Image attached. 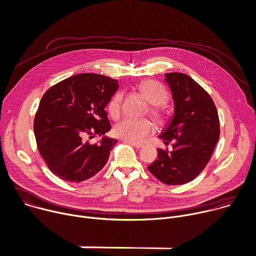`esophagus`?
Instances as JSON below:
<instances>
[{
    "label": "esophagus",
    "instance_id": "esophagus-1",
    "mask_svg": "<svg viewBox=\"0 0 256 256\" xmlns=\"http://www.w3.org/2000/svg\"><path fill=\"white\" fill-rule=\"evenodd\" d=\"M124 142L126 143H128V144H130L132 146H134V148H136V149H140V148H142L143 147V145H141V144H136V143H134V142H130V141H126L124 140Z\"/></svg>",
    "mask_w": 256,
    "mask_h": 256
}]
</instances>
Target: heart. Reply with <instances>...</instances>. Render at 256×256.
<instances>
[{
	"instance_id": "b5f03b06",
	"label": "heart",
	"mask_w": 256,
	"mask_h": 256,
	"mask_svg": "<svg viewBox=\"0 0 256 256\" xmlns=\"http://www.w3.org/2000/svg\"><path fill=\"white\" fill-rule=\"evenodd\" d=\"M138 88L146 99L155 105L151 112L156 120L161 118V113L158 106L164 105L168 100L166 90L154 80H144L138 86ZM124 95L122 92H118L111 97L108 102V111L113 118H118L122 113ZM154 130L153 124L148 120H136L126 118L114 126V134L116 136L122 138L126 141L134 143H143L147 138L151 136Z\"/></svg>"
}]
</instances>
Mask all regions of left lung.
<instances>
[{
  "label": "left lung",
  "mask_w": 256,
  "mask_h": 256,
  "mask_svg": "<svg viewBox=\"0 0 256 256\" xmlns=\"http://www.w3.org/2000/svg\"><path fill=\"white\" fill-rule=\"evenodd\" d=\"M174 103V113L158 136L172 149H158L149 172L166 184L193 180L210 160L220 136L216 107L208 92L189 76L166 74Z\"/></svg>",
  "instance_id": "1"
}]
</instances>
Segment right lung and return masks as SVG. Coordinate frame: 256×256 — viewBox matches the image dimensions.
I'll return each mask as SVG.
<instances>
[{
  "mask_svg": "<svg viewBox=\"0 0 256 256\" xmlns=\"http://www.w3.org/2000/svg\"><path fill=\"white\" fill-rule=\"evenodd\" d=\"M118 88V80L80 74L44 92L34 132L38 152L55 176L80 182L105 166L118 140L103 136L96 144L88 140L110 130L105 107Z\"/></svg>",
  "mask_w": 256,
  "mask_h": 256,
  "instance_id": "add662e5",
  "label": "right lung"
}]
</instances>
